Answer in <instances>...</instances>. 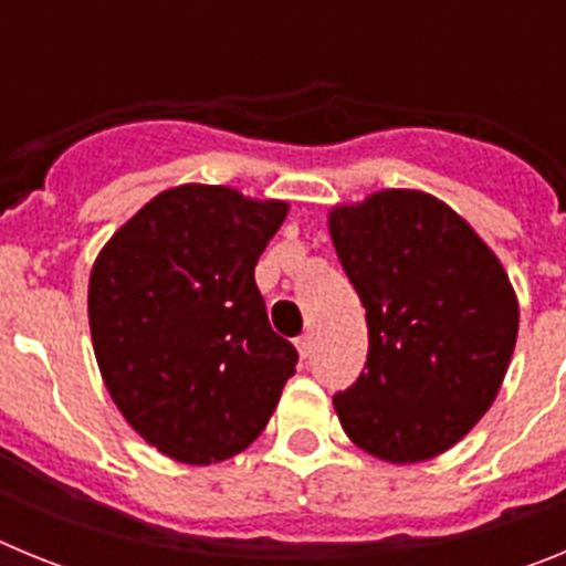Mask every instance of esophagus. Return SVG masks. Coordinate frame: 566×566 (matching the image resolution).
<instances>
[{
	"instance_id": "obj_1",
	"label": "esophagus",
	"mask_w": 566,
	"mask_h": 566,
	"mask_svg": "<svg viewBox=\"0 0 566 566\" xmlns=\"http://www.w3.org/2000/svg\"><path fill=\"white\" fill-rule=\"evenodd\" d=\"M312 334H303V337H297V354L303 359H308L312 357Z\"/></svg>"
}]
</instances>
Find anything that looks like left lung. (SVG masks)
Instances as JSON below:
<instances>
[{
	"label": "left lung",
	"mask_w": 566,
	"mask_h": 566,
	"mask_svg": "<svg viewBox=\"0 0 566 566\" xmlns=\"http://www.w3.org/2000/svg\"><path fill=\"white\" fill-rule=\"evenodd\" d=\"M328 232L368 323V363L334 397L357 448L391 464L468 437L507 374L518 300L502 260L462 214L419 189L337 203Z\"/></svg>",
	"instance_id": "left-lung-1"
}]
</instances>
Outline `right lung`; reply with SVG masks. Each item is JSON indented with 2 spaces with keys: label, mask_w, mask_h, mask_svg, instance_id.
Here are the masks:
<instances>
[{
  "label": "right lung",
  "mask_w": 566,
  "mask_h": 566,
  "mask_svg": "<svg viewBox=\"0 0 566 566\" xmlns=\"http://www.w3.org/2000/svg\"><path fill=\"white\" fill-rule=\"evenodd\" d=\"M286 201L232 187L164 189L98 252L90 334L115 408L184 464L247 451L272 419L297 352L269 326L254 266Z\"/></svg>",
  "instance_id": "1"
}]
</instances>
